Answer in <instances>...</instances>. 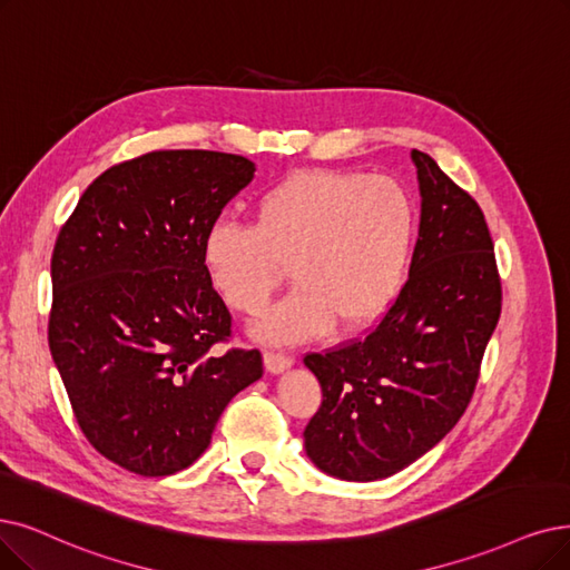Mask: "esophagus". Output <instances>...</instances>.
Listing matches in <instances>:
<instances>
[{
  "instance_id": "34e87169",
  "label": "esophagus",
  "mask_w": 570,
  "mask_h": 570,
  "mask_svg": "<svg viewBox=\"0 0 570 570\" xmlns=\"http://www.w3.org/2000/svg\"><path fill=\"white\" fill-rule=\"evenodd\" d=\"M264 362H266V370L271 374H281V372L292 367L294 357L289 353H283V351H266L264 353Z\"/></svg>"
}]
</instances>
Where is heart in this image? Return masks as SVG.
Segmentation results:
<instances>
[{
	"instance_id": "heart-1",
	"label": "heart",
	"mask_w": 570,
	"mask_h": 570,
	"mask_svg": "<svg viewBox=\"0 0 570 570\" xmlns=\"http://www.w3.org/2000/svg\"><path fill=\"white\" fill-rule=\"evenodd\" d=\"M416 240V206L400 181L348 170H299L264 189L255 222L217 217L203 236V264L224 302L259 315L287 264L297 287L271 308L262 334L299 341L334 321H374L404 285Z\"/></svg>"
}]
</instances>
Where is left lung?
<instances>
[{
  "label": "left lung",
  "instance_id": "left-lung-1",
  "mask_svg": "<svg viewBox=\"0 0 570 570\" xmlns=\"http://www.w3.org/2000/svg\"><path fill=\"white\" fill-rule=\"evenodd\" d=\"M412 161L421 224L406 283L367 334L304 357L323 389L306 453L346 482L385 480L459 423L503 302L482 208L428 154Z\"/></svg>",
  "mask_w": 570,
  "mask_h": 570
}]
</instances>
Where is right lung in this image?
I'll use <instances>...</instances> for the list:
<instances>
[{"mask_svg": "<svg viewBox=\"0 0 570 570\" xmlns=\"http://www.w3.org/2000/svg\"><path fill=\"white\" fill-rule=\"evenodd\" d=\"M255 177L245 156L164 149L88 185L51 257L49 348L86 440L142 476L189 468L262 353L219 351L232 313L203 236Z\"/></svg>", "mask_w": 570, "mask_h": 570, "instance_id": "add662e5", "label": "right lung"}]
</instances>
